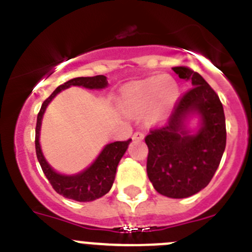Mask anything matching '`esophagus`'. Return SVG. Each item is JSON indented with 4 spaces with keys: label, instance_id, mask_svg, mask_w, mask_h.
<instances>
[{
    "label": "esophagus",
    "instance_id": "34e87169",
    "mask_svg": "<svg viewBox=\"0 0 252 252\" xmlns=\"http://www.w3.org/2000/svg\"><path fill=\"white\" fill-rule=\"evenodd\" d=\"M132 138H133V140L142 141L143 138H145V135H143V132H140V131H136V132L132 135Z\"/></svg>",
    "mask_w": 252,
    "mask_h": 252
}]
</instances>
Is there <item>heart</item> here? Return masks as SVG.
<instances>
[{
  "label": "heart",
  "mask_w": 252,
  "mask_h": 252,
  "mask_svg": "<svg viewBox=\"0 0 252 252\" xmlns=\"http://www.w3.org/2000/svg\"><path fill=\"white\" fill-rule=\"evenodd\" d=\"M179 88L171 76H153L128 86L121 93L119 104L128 114L141 115L151 124L163 121L178 97Z\"/></svg>",
  "instance_id": "obj_1"
}]
</instances>
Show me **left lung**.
Instances as JSON below:
<instances>
[{"label":"left lung","mask_w":252,"mask_h":252,"mask_svg":"<svg viewBox=\"0 0 252 252\" xmlns=\"http://www.w3.org/2000/svg\"><path fill=\"white\" fill-rule=\"evenodd\" d=\"M174 73L190 83L163 127L146 136L147 176L159 194L174 199L194 195L209 184L226 145L222 105L202 75L186 66ZM194 118L197 124H191Z\"/></svg>","instance_id":"1"}]
</instances>
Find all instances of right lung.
<instances>
[{"label":"right lung","instance_id":"1","mask_svg":"<svg viewBox=\"0 0 252 252\" xmlns=\"http://www.w3.org/2000/svg\"><path fill=\"white\" fill-rule=\"evenodd\" d=\"M107 78L105 75L96 76H81L74 78L66 81L63 85L52 93L49 97L42 104L40 111L37 116V126H35V153H37L38 162L43 169L47 179L54 190L61 195L65 196L68 199L76 200V202H93L99 199L102 195L109 193L114 184L116 169L122 156L127 151L128 145L132 140L116 141V142L107 143L104 146L101 152L99 153L90 166L86 167L83 171L74 174H64L53 168L43 155L40 147V127H42V120L48 105L61 92L70 86H81V88L90 89V90H101L107 88Z\"/></svg>","mask_w":252,"mask_h":252}]
</instances>
